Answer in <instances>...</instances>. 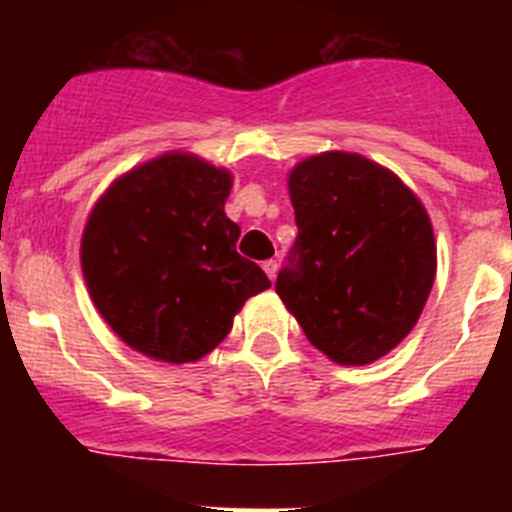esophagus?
I'll return each mask as SVG.
<instances>
[{
  "instance_id": "34e87169",
  "label": "esophagus",
  "mask_w": 512,
  "mask_h": 512,
  "mask_svg": "<svg viewBox=\"0 0 512 512\" xmlns=\"http://www.w3.org/2000/svg\"><path fill=\"white\" fill-rule=\"evenodd\" d=\"M264 271H266V277L271 279V282H274V279H277V271H279V264L274 259L271 261H264Z\"/></svg>"
}]
</instances>
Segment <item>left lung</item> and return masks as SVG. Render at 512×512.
<instances>
[{"label": "left lung", "mask_w": 512, "mask_h": 512, "mask_svg": "<svg viewBox=\"0 0 512 512\" xmlns=\"http://www.w3.org/2000/svg\"><path fill=\"white\" fill-rule=\"evenodd\" d=\"M287 187L300 235L277 295L330 361L382 359L415 328L436 279L428 210L395 171L361 153L302 158Z\"/></svg>", "instance_id": "1"}]
</instances>
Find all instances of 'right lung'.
<instances>
[{
    "label": "right lung",
    "instance_id": "1",
    "mask_svg": "<svg viewBox=\"0 0 512 512\" xmlns=\"http://www.w3.org/2000/svg\"><path fill=\"white\" fill-rule=\"evenodd\" d=\"M230 187L223 166L169 151L117 176L94 202L81 233L84 282L104 323L138 354L200 361L248 297L271 287L235 251Z\"/></svg>",
    "mask_w": 512,
    "mask_h": 512
}]
</instances>
